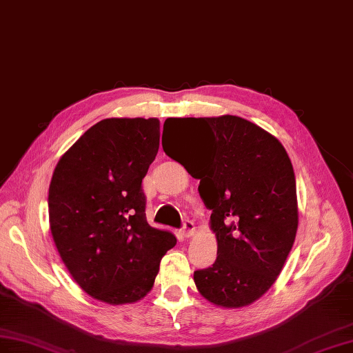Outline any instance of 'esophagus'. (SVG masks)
<instances>
[{
  "mask_svg": "<svg viewBox=\"0 0 353 353\" xmlns=\"http://www.w3.org/2000/svg\"><path fill=\"white\" fill-rule=\"evenodd\" d=\"M195 234V225L192 223V221H185L183 223V228H182V235L185 236V238H190Z\"/></svg>",
  "mask_w": 353,
  "mask_h": 353,
  "instance_id": "obj_1",
  "label": "esophagus"
}]
</instances>
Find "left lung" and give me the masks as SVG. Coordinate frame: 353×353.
<instances>
[{
	"instance_id": "8db88e82",
	"label": "left lung",
	"mask_w": 353,
	"mask_h": 353,
	"mask_svg": "<svg viewBox=\"0 0 353 353\" xmlns=\"http://www.w3.org/2000/svg\"><path fill=\"white\" fill-rule=\"evenodd\" d=\"M198 119L207 134L192 148L163 143L168 157L199 179V195L211 210L217 259L195 270L194 281L210 303L244 307L274 285L294 244V170L279 140L250 121L235 115Z\"/></svg>"
}]
</instances>
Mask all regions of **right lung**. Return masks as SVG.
Wrapping results in <instances>:
<instances>
[{
	"label": "right lung",
	"instance_id": "obj_1",
	"mask_svg": "<svg viewBox=\"0 0 353 353\" xmlns=\"http://www.w3.org/2000/svg\"><path fill=\"white\" fill-rule=\"evenodd\" d=\"M159 148L157 118L99 121L59 159L48 189L50 229L69 274L108 305L134 303L154 287L176 245L146 220L142 180Z\"/></svg>",
	"mask_w": 353,
	"mask_h": 353
}]
</instances>
